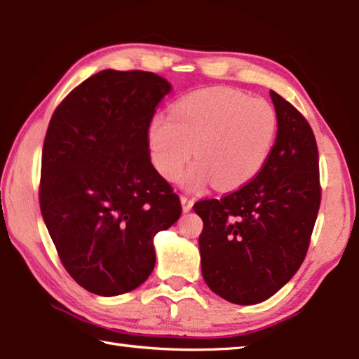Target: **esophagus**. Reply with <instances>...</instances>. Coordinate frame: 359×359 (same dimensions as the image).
<instances>
[{
	"mask_svg": "<svg viewBox=\"0 0 359 359\" xmlns=\"http://www.w3.org/2000/svg\"><path fill=\"white\" fill-rule=\"evenodd\" d=\"M180 203H182V209H184V212H190L191 208H193V204H194V199L185 196V194H182Z\"/></svg>",
	"mask_w": 359,
	"mask_h": 359,
	"instance_id": "esophagus-1",
	"label": "esophagus"
}]
</instances>
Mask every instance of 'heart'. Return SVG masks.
Masks as SVG:
<instances>
[{"mask_svg":"<svg viewBox=\"0 0 359 359\" xmlns=\"http://www.w3.org/2000/svg\"><path fill=\"white\" fill-rule=\"evenodd\" d=\"M276 109L238 90L212 87L180 98L171 117L155 115L147 126L151 161L166 179L182 175L187 187L214 179L223 190L247 185L263 171L277 137ZM195 150H192V147Z\"/></svg>","mask_w":359,"mask_h":359,"instance_id":"1","label":"heart"}]
</instances>
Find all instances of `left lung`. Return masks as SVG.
Returning a JSON list of instances; mask_svg holds the SVG:
<instances>
[{"instance_id": "1", "label": "left lung", "mask_w": 359, "mask_h": 359, "mask_svg": "<svg viewBox=\"0 0 359 359\" xmlns=\"http://www.w3.org/2000/svg\"><path fill=\"white\" fill-rule=\"evenodd\" d=\"M278 128L257 177L222 199L193 205L203 218L201 271L223 299L250 306L276 294L299 269L320 209L318 149L307 120L274 90Z\"/></svg>"}]
</instances>
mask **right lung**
Instances as JSON below:
<instances>
[{"label": "right lung", "instance_id": "add662e5", "mask_svg": "<svg viewBox=\"0 0 359 359\" xmlns=\"http://www.w3.org/2000/svg\"><path fill=\"white\" fill-rule=\"evenodd\" d=\"M171 90L154 72L104 69L72 90L48 123L41 214L65 269L90 293L118 296L147 280L154 238L182 214L147 144Z\"/></svg>", "mask_w": 359, "mask_h": 359}]
</instances>
